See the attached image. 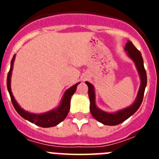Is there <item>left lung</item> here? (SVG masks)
<instances>
[{"mask_svg":"<svg viewBox=\"0 0 159 159\" xmlns=\"http://www.w3.org/2000/svg\"><path fill=\"white\" fill-rule=\"evenodd\" d=\"M124 50L127 52L130 60H133V62L135 64L137 71L140 77V86L139 88L137 96L134 102L130 106L125 107L121 110L117 111L116 112H107L99 109L96 106L95 103V88L91 83L86 81V84L88 87V95L90 99V111L92 116L96 119L97 121L107 126H116L120 124L121 123L127 120L132 115H134L137 110L139 108L142 102H143V95L145 88L147 87V72L144 68L143 60L142 57V54L137 48L134 46V44L130 41H127L126 43Z\"/></svg>","mask_w":159,"mask_h":159,"instance_id":"8db88e82","label":"left lung"}]
</instances>
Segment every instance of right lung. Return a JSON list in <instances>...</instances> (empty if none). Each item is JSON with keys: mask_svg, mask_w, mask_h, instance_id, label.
Wrapping results in <instances>:
<instances>
[{"mask_svg": "<svg viewBox=\"0 0 159 159\" xmlns=\"http://www.w3.org/2000/svg\"><path fill=\"white\" fill-rule=\"evenodd\" d=\"M15 57H16V55H14L13 57H12V61H11L10 70L8 71V76H7V88H8V93L10 95L11 100H12L14 108L16 109L17 113L22 118L29 121L30 123H35L36 125L41 127H55V126L58 125L62 121H64V119L67 117L68 112H69L70 101H71V95L75 93V90H76V88L78 86V84H80V82L71 86V88H68L64 92L62 99H61V102H60V105L57 108H54V109L49 111L41 114L31 113V112L27 111L24 110L23 108L20 107V106L18 104L15 98H14L12 90H11V76H12V68H13Z\"/></svg>", "mask_w": 159, "mask_h": 159, "instance_id": "right-lung-1", "label": "right lung"}]
</instances>
